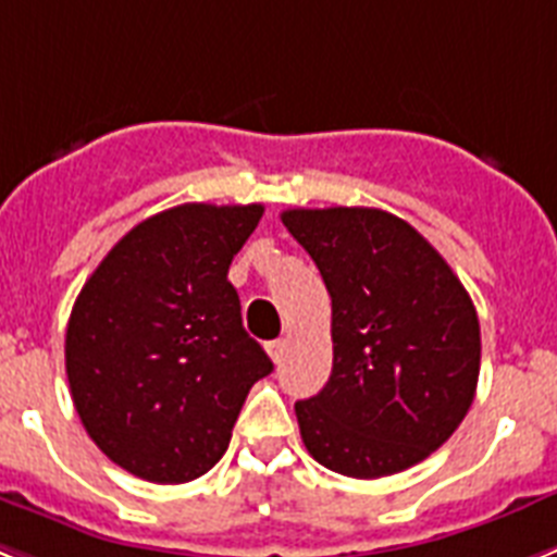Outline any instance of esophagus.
<instances>
[{"mask_svg": "<svg viewBox=\"0 0 557 557\" xmlns=\"http://www.w3.org/2000/svg\"><path fill=\"white\" fill-rule=\"evenodd\" d=\"M265 350H269V356H272L274 364H280L285 356V342L283 338H277V342H269V345H265Z\"/></svg>", "mask_w": 557, "mask_h": 557, "instance_id": "34e87169", "label": "esophagus"}]
</instances>
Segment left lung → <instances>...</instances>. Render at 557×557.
Masks as SVG:
<instances>
[{"mask_svg": "<svg viewBox=\"0 0 557 557\" xmlns=\"http://www.w3.org/2000/svg\"><path fill=\"white\" fill-rule=\"evenodd\" d=\"M331 294L333 370L294 412L319 466L379 480L418 466L462 423L480 379V319L414 226L372 207L285 210Z\"/></svg>", "mask_w": 557, "mask_h": 557, "instance_id": "left-lung-1", "label": "left lung"}]
</instances>
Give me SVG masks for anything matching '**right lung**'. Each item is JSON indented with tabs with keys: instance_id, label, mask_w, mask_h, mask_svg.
Segmentation results:
<instances>
[{
	"instance_id": "obj_1",
	"label": "right lung",
	"mask_w": 557,
	"mask_h": 557,
	"mask_svg": "<svg viewBox=\"0 0 557 557\" xmlns=\"http://www.w3.org/2000/svg\"><path fill=\"white\" fill-rule=\"evenodd\" d=\"M263 205H178L100 260L66 325L72 404L120 468L182 485L230 446L251 384L274 370L226 280Z\"/></svg>"
}]
</instances>
